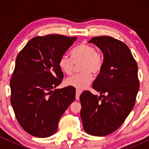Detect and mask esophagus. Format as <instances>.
Wrapping results in <instances>:
<instances>
[{"label": "esophagus", "instance_id": "34e87169", "mask_svg": "<svg viewBox=\"0 0 149 149\" xmlns=\"http://www.w3.org/2000/svg\"><path fill=\"white\" fill-rule=\"evenodd\" d=\"M82 93V91L81 90H76V99L77 100H79V97H80V94Z\"/></svg>", "mask_w": 149, "mask_h": 149}]
</instances>
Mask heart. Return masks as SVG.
I'll use <instances>...</instances> for the list:
<instances>
[{"label":"heart","instance_id":"obj_1","mask_svg":"<svg viewBox=\"0 0 149 149\" xmlns=\"http://www.w3.org/2000/svg\"><path fill=\"white\" fill-rule=\"evenodd\" d=\"M71 57L64 54L59 57V68L63 73L71 75L75 64L81 62L80 71L81 73L67 78L65 81L66 85L73 87L79 90L85 89L91 83L92 75L99 74L104 64V58L102 54L97 52L94 46L90 44H80L71 51Z\"/></svg>","mask_w":149,"mask_h":149}]
</instances>
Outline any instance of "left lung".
<instances>
[{"label":"left lung","instance_id":"1","mask_svg":"<svg viewBox=\"0 0 149 149\" xmlns=\"http://www.w3.org/2000/svg\"><path fill=\"white\" fill-rule=\"evenodd\" d=\"M88 42L104 54L103 67L92 84L101 95L89 91L80 95V117L85 132L107 136L120 127L134 107L139 88L138 66L129 47L120 40L98 36Z\"/></svg>","mask_w":149,"mask_h":149}]
</instances>
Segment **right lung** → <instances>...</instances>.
I'll list each match as a JSON object with an SVG mask.
<instances>
[{
    "label": "right lung",
    "instance_id": "add662e5",
    "mask_svg": "<svg viewBox=\"0 0 149 149\" xmlns=\"http://www.w3.org/2000/svg\"><path fill=\"white\" fill-rule=\"evenodd\" d=\"M76 37L47 35L33 38L19 53L10 80L12 107L21 127L36 137H48L76 98V89L56 88L64 74L59 57Z\"/></svg>",
    "mask_w": 149,
    "mask_h": 149
}]
</instances>
